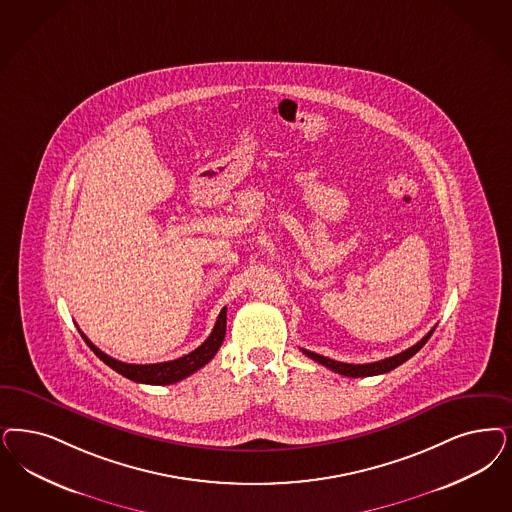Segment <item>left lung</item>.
<instances>
[{"mask_svg": "<svg viewBox=\"0 0 512 512\" xmlns=\"http://www.w3.org/2000/svg\"><path fill=\"white\" fill-rule=\"evenodd\" d=\"M433 331H435V327L427 333V335L423 336L420 342H416L412 348H408L405 352L397 353V355H393V357H386V359H382V361H374V363H365V365H352V363H342V361H335V359H329V357H323V355H319V353L308 352V350H304V348H300L304 355H308L310 359H314V361H318L319 365H323V367H327V369H331V371L338 372V374H342V376H350V378H363V376H376V374H386V372L393 371V369H397L399 365H403L405 361H408L414 353L420 352L423 346H425V342L431 338L433 335Z\"/></svg>", "mask_w": 512, "mask_h": 512, "instance_id": "8db88e82", "label": "left lung"}]
</instances>
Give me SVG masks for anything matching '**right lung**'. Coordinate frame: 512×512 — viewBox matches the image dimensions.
<instances>
[{
	"label": "right lung",
	"instance_id": "obj_1",
	"mask_svg": "<svg viewBox=\"0 0 512 512\" xmlns=\"http://www.w3.org/2000/svg\"><path fill=\"white\" fill-rule=\"evenodd\" d=\"M225 333H227V308L221 310L219 318L215 321L212 335L208 336L194 352L187 353V355L174 359V361L153 363V365H132V363L117 361V359L109 357L102 350H98L83 333H81V336L89 344L90 350L96 353L106 363L107 367H111L113 371L123 374L124 378L132 380V382H138V384L168 386V384H176L179 380L191 376L198 369H202L204 365H208L212 361L213 355L221 348V344L225 340Z\"/></svg>",
	"mask_w": 512,
	"mask_h": 512
}]
</instances>
